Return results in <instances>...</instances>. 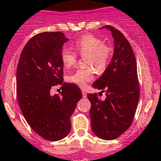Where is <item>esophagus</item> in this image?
Returning <instances> with one entry per match:
<instances>
[{"instance_id":"34e87169","label":"esophagus","mask_w":161,"mask_h":161,"mask_svg":"<svg viewBox=\"0 0 161 161\" xmlns=\"http://www.w3.org/2000/svg\"><path fill=\"white\" fill-rule=\"evenodd\" d=\"M82 96H83V98H86V91H84V90H82Z\"/></svg>"}]
</instances>
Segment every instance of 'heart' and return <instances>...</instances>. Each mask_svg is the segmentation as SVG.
Wrapping results in <instances>:
<instances>
[{"mask_svg": "<svg viewBox=\"0 0 161 161\" xmlns=\"http://www.w3.org/2000/svg\"><path fill=\"white\" fill-rule=\"evenodd\" d=\"M73 48L80 55H87L86 65L93 66L95 70L101 72L105 70L111 56V48L103 44L100 38L91 34H86L73 42ZM61 60L65 67L74 66L77 61V55L70 49L63 48L60 53ZM95 78L92 69H79L68 77L72 83L80 86H86L88 82Z\"/></svg>", "mask_w": 161, "mask_h": 161, "instance_id": "b5f03b06", "label": "heart"}]
</instances>
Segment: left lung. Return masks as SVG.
Masks as SVG:
<instances>
[{"instance_id":"left-lung-1","label":"left lung","mask_w":161,"mask_h":161,"mask_svg":"<svg viewBox=\"0 0 161 161\" xmlns=\"http://www.w3.org/2000/svg\"><path fill=\"white\" fill-rule=\"evenodd\" d=\"M111 32L114 53L105 71L92 86L105 91L102 100L97 94H88L91 103V129L105 140L116 139L130 127L140 97L136 58L129 42L124 34L111 25L100 28Z\"/></svg>"}]
</instances>
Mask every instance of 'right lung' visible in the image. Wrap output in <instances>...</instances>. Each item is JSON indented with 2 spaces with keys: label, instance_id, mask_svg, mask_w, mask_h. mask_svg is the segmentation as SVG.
Listing matches in <instances>:
<instances>
[{
  "label": "right lung",
  "instance_id": "1",
  "mask_svg": "<svg viewBox=\"0 0 161 161\" xmlns=\"http://www.w3.org/2000/svg\"><path fill=\"white\" fill-rule=\"evenodd\" d=\"M68 41L62 32H44L34 36L21 51L17 69V96L20 108L31 128L50 141L60 140L71 128L70 116L82 97L77 85L63 82L60 53ZM62 85L59 96L50 89Z\"/></svg>",
  "mask_w": 161,
  "mask_h": 161
}]
</instances>
